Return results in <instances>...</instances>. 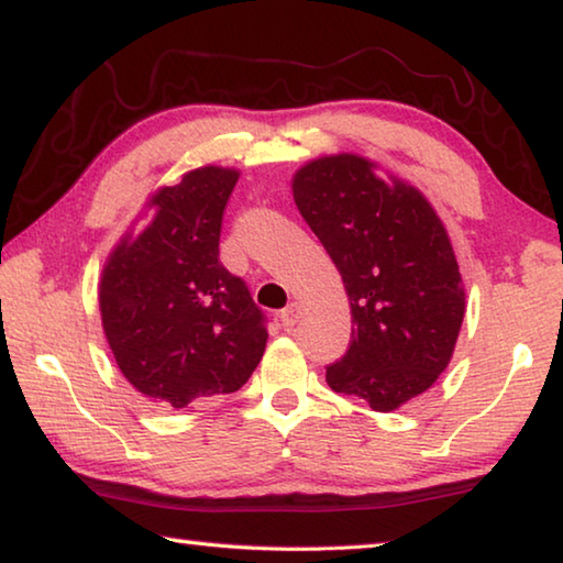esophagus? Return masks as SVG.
Listing matches in <instances>:
<instances>
[{
  "label": "esophagus",
  "instance_id": "1",
  "mask_svg": "<svg viewBox=\"0 0 563 563\" xmlns=\"http://www.w3.org/2000/svg\"><path fill=\"white\" fill-rule=\"evenodd\" d=\"M280 320H283L285 328L298 325V320H300V302H290L288 308L280 312Z\"/></svg>",
  "mask_w": 563,
  "mask_h": 563
}]
</instances>
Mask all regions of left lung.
<instances>
[{
    "label": "left lung",
    "instance_id": "1",
    "mask_svg": "<svg viewBox=\"0 0 563 563\" xmlns=\"http://www.w3.org/2000/svg\"><path fill=\"white\" fill-rule=\"evenodd\" d=\"M292 198L342 275L355 325L328 385L393 412L437 383L460 338L464 285L446 228L422 190L357 154L308 161Z\"/></svg>",
    "mask_w": 563,
    "mask_h": 563
}]
</instances>
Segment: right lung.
Here are the masks:
<instances>
[{
	"instance_id": "1",
	"label": "right lung",
	"mask_w": 563,
	"mask_h": 563,
	"mask_svg": "<svg viewBox=\"0 0 563 563\" xmlns=\"http://www.w3.org/2000/svg\"><path fill=\"white\" fill-rule=\"evenodd\" d=\"M241 170L201 166L148 198L151 221L123 233L101 271L99 310L123 377L161 407L241 389L268 330L245 283L218 261Z\"/></svg>"
}]
</instances>
